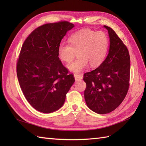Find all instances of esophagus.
Segmentation results:
<instances>
[{"mask_svg":"<svg viewBox=\"0 0 146 146\" xmlns=\"http://www.w3.org/2000/svg\"><path fill=\"white\" fill-rule=\"evenodd\" d=\"M74 76H75V78L76 81H78L80 80H82L83 76L82 75H80L78 73H74Z\"/></svg>","mask_w":146,"mask_h":146,"instance_id":"34e87169","label":"esophagus"}]
</instances>
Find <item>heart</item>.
I'll return each instance as SVG.
<instances>
[{"instance_id":"b5f03b06","label":"heart","mask_w":146,"mask_h":146,"mask_svg":"<svg viewBox=\"0 0 146 146\" xmlns=\"http://www.w3.org/2000/svg\"><path fill=\"white\" fill-rule=\"evenodd\" d=\"M108 48L109 38L106 33L85 29L71 35L68 44L60 43L58 54L62 61L70 63L77 52L78 58L68 65V68L78 73L84 70L88 64L91 67L100 65L106 57Z\"/></svg>"}]
</instances>
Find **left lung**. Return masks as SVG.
<instances>
[{
  "mask_svg": "<svg viewBox=\"0 0 146 146\" xmlns=\"http://www.w3.org/2000/svg\"><path fill=\"white\" fill-rule=\"evenodd\" d=\"M110 38L109 52L95 70L83 75L84 92L90 109L99 114L114 110L124 100L129 88L131 61L127 46L111 27L104 26Z\"/></svg>",
  "mask_w": 146,
  "mask_h": 146,
  "instance_id": "1",
  "label": "left lung"
}]
</instances>
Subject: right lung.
I'll return each instance as SVG.
<instances>
[{"label": "right lung", "mask_w": 146, "mask_h": 146, "mask_svg": "<svg viewBox=\"0 0 146 146\" xmlns=\"http://www.w3.org/2000/svg\"><path fill=\"white\" fill-rule=\"evenodd\" d=\"M74 24L66 21L37 27L24 41L17 61V75L27 101L42 113L63 106L75 79L58 57L61 39Z\"/></svg>", "instance_id": "obj_1"}]
</instances>
